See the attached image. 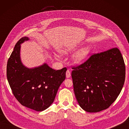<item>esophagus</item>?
I'll list each match as a JSON object with an SVG mask.
<instances>
[{"mask_svg":"<svg viewBox=\"0 0 129 129\" xmlns=\"http://www.w3.org/2000/svg\"><path fill=\"white\" fill-rule=\"evenodd\" d=\"M70 76H71L70 72L69 70H68L67 71V72H66V76H67V78H69L70 77Z\"/></svg>","mask_w":129,"mask_h":129,"instance_id":"34e87169","label":"esophagus"}]
</instances>
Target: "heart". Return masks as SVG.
Here are the masks:
<instances>
[{
    "instance_id": "heart-1",
    "label": "heart",
    "mask_w": 129,
    "mask_h": 129,
    "mask_svg": "<svg viewBox=\"0 0 129 129\" xmlns=\"http://www.w3.org/2000/svg\"><path fill=\"white\" fill-rule=\"evenodd\" d=\"M78 48V44H74L67 47L61 50L60 53L64 55H69L75 51ZM91 52V48L89 46H85L81 48L74 54L72 59L75 64H81L88 58Z\"/></svg>"
}]
</instances>
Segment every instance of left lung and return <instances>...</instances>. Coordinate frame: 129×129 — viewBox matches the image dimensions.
<instances>
[{
    "label": "left lung",
    "mask_w": 129,
    "mask_h": 129,
    "mask_svg": "<svg viewBox=\"0 0 129 129\" xmlns=\"http://www.w3.org/2000/svg\"><path fill=\"white\" fill-rule=\"evenodd\" d=\"M72 73L75 95L89 113L108 109L120 94L125 79L124 59L117 48L92 55Z\"/></svg>",
    "instance_id": "left-lung-1"
}]
</instances>
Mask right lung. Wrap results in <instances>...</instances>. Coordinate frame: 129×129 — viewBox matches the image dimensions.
Listing matches in <instances>:
<instances>
[{
	"instance_id": "obj_1",
	"label": "right lung",
	"mask_w": 129,
	"mask_h": 129,
	"mask_svg": "<svg viewBox=\"0 0 129 129\" xmlns=\"http://www.w3.org/2000/svg\"><path fill=\"white\" fill-rule=\"evenodd\" d=\"M23 37L16 43L8 60L7 76L14 95L21 105L37 111L45 110L54 102L67 69L55 70L44 62L29 68L21 60V44L29 40Z\"/></svg>"
}]
</instances>
